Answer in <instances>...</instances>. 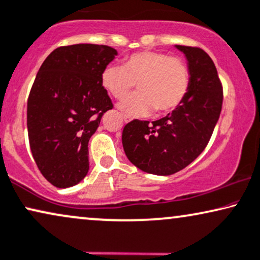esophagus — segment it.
<instances>
[{
  "label": "esophagus",
  "instance_id": "esophagus-1",
  "mask_svg": "<svg viewBox=\"0 0 260 260\" xmlns=\"http://www.w3.org/2000/svg\"><path fill=\"white\" fill-rule=\"evenodd\" d=\"M122 119H123V121H124V122H126V123H128V122H129V121H131L129 117H127L126 115H122Z\"/></svg>",
  "mask_w": 260,
  "mask_h": 260
}]
</instances>
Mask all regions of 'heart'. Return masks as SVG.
Returning <instances> with one entry per match:
<instances>
[{"mask_svg":"<svg viewBox=\"0 0 260 260\" xmlns=\"http://www.w3.org/2000/svg\"><path fill=\"white\" fill-rule=\"evenodd\" d=\"M101 83L115 100H123L134 86L139 93L128 97L120 109L131 116L156 115L175 110L185 100L189 87V71L181 58L159 51L134 52L122 66H108Z\"/></svg>","mask_w":260,"mask_h":260,"instance_id":"1","label":"heart"}]
</instances>
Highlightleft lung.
Segmentation results:
<instances>
[{"mask_svg":"<svg viewBox=\"0 0 260 260\" xmlns=\"http://www.w3.org/2000/svg\"><path fill=\"white\" fill-rule=\"evenodd\" d=\"M187 58L189 87L182 103L166 117L133 120L122 132L127 158L154 175H172L192 163L208 145L222 110L217 70L203 49L175 45Z\"/></svg>","mask_w":260,"mask_h":260,"instance_id":"obj_1","label":"left lung"}]
</instances>
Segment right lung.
Here are the masks:
<instances>
[{
  "instance_id": "right-lung-1",
  "label": "right lung",
  "mask_w": 260,
  "mask_h": 260,
  "mask_svg": "<svg viewBox=\"0 0 260 260\" xmlns=\"http://www.w3.org/2000/svg\"><path fill=\"white\" fill-rule=\"evenodd\" d=\"M116 55L108 45L60 47L36 75L27 100L29 147L42 175L55 187H72L87 175L88 140L113 109L101 75Z\"/></svg>"
}]
</instances>
